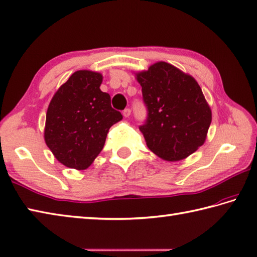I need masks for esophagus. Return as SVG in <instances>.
I'll return each instance as SVG.
<instances>
[{
	"label": "esophagus",
	"mask_w": 257,
	"mask_h": 257,
	"mask_svg": "<svg viewBox=\"0 0 257 257\" xmlns=\"http://www.w3.org/2000/svg\"><path fill=\"white\" fill-rule=\"evenodd\" d=\"M123 115H124V117H130V116H131V109L130 108H125L123 110Z\"/></svg>",
	"instance_id": "34e87169"
}]
</instances>
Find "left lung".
I'll list each match as a JSON object with an SVG mask.
<instances>
[{"label": "left lung", "mask_w": 257, "mask_h": 257, "mask_svg": "<svg viewBox=\"0 0 257 257\" xmlns=\"http://www.w3.org/2000/svg\"><path fill=\"white\" fill-rule=\"evenodd\" d=\"M148 107L140 126L148 148L166 161L186 159L205 143L211 109L192 76L164 61L135 74Z\"/></svg>", "instance_id": "1"}]
</instances>
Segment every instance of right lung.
<instances>
[{"instance_id": "right-lung-1", "label": "right lung", "mask_w": 257, "mask_h": 257, "mask_svg": "<svg viewBox=\"0 0 257 257\" xmlns=\"http://www.w3.org/2000/svg\"><path fill=\"white\" fill-rule=\"evenodd\" d=\"M103 76L77 70L56 91L48 106L45 141L64 166L85 170L104 148L112 125L123 118L100 90Z\"/></svg>"}]
</instances>
